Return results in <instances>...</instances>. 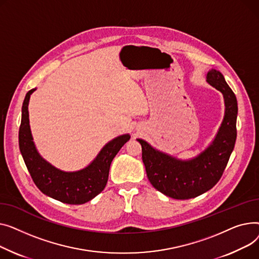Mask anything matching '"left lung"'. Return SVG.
<instances>
[{
    "instance_id": "obj_1",
    "label": "left lung",
    "mask_w": 259,
    "mask_h": 259,
    "mask_svg": "<svg viewBox=\"0 0 259 259\" xmlns=\"http://www.w3.org/2000/svg\"><path fill=\"white\" fill-rule=\"evenodd\" d=\"M207 82L219 90L225 100V117L212 143L190 160H180L137 139L142 146L146 175L157 190L176 200H188L201 195L220 181L229 161L236 140L237 100L223 74L212 69Z\"/></svg>"
}]
</instances>
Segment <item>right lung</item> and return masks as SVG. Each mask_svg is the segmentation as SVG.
I'll return each mask as SVG.
<instances>
[{
	"label": "right lung",
	"mask_w": 259,
	"mask_h": 259,
	"mask_svg": "<svg viewBox=\"0 0 259 259\" xmlns=\"http://www.w3.org/2000/svg\"><path fill=\"white\" fill-rule=\"evenodd\" d=\"M34 91L35 89L30 90L24 99L19 132L20 150L28 171L37 188L46 195L66 204H84L104 189L108 183L111 163L131 136L128 134L119 136L106 143L94 161L81 170L72 172L59 170L40 157L33 142L29 125L28 104L30 95Z\"/></svg>",
	"instance_id": "obj_1"
}]
</instances>
